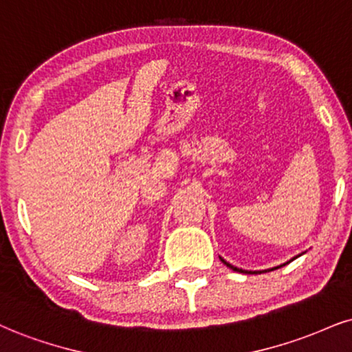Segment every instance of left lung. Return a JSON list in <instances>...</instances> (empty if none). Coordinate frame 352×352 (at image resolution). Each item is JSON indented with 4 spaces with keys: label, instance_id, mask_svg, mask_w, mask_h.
I'll return each instance as SVG.
<instances>
[{
    "label": "left lung",
    "instance_id": "obj_1",
    "mask_svg": "<svg viewBox=\"0 0 352 352\" xmlns=\"http://www.w3.org/2000/svg\"><path fill=\"white\" fill-rule=\"evenodd\" d=\"M220 259H222V258H220ZM294 259H296V258H294ZM222 263L227 264V266H228L230 269H233V271H236V272H248V274H250V272H251V274H256V272H258V271H243V269H238V267H235V266H232V264L225 261V259H222ZM272 269H277V267H272ZM259 272H261V271H259Z\"/></svg>",
    "mask_w": 352,
    "mask_h": 352
}]
</instances>
